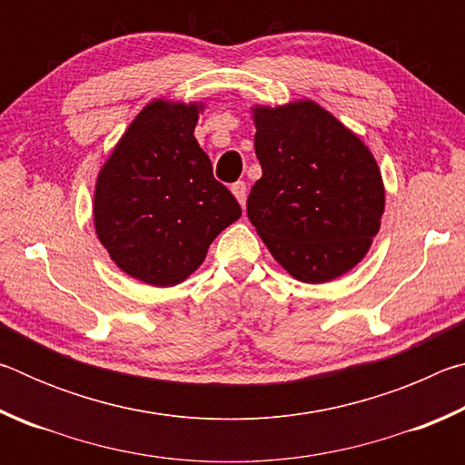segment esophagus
<instances>
[{"instance_id": "obj_1", "label": "esophagus", "mask_w": 465, "mask_h": 465, "mask_svg": "<svg viewBox=\"0 0 465 465\" xmlns=\"http://www.w3.org/2000/svg\"><path fill=\"white\" fill-rule=\"evenodd\" d=\"M232 193H233L235 199H238V203L243 207V204H246V199H248V186H246V183H243V180H238V183H233L232 184Z\"/></svg>"}]
</instances>
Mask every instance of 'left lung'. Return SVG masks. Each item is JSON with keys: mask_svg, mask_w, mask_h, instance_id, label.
Returning a JSON list of instances; mask_svg holds the SVG:
<instances>
[{"mask_svg": "<svg viewBox=\"0 0 465 465\" xmlns=\"http://www.w3.org/2000/svg\"><path fill=\"white\" fill-rule=\"evenodd\" d=\"M262 178L248 219L282 269L324 282L352 269L380 232L381 174L361 139L313 102L256 108Z\"/></svg>", "mask_w": 465, "mask_h": 465, "instance_id": "obj_1", "label": "left lung"}]
</instances>
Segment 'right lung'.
<instances>
[{
    "mask_svg": "<svg viewBox=\"0 0 465 465\" xmlns=\"http://www.w3.org/2000/svg\"><path fill=\"white\" fill-rule=\"evenodd\" d=\"M199 106L155 100L141 110L102 168L94 225L121 269L170 287L199 269L219 233L240 219L194 139Z\"/></svg>",
    "mask_w": 465,
    "mask_h": 465,
    "instance_id": "add662e5",
    "label": "right lung"
}]
</instances>
